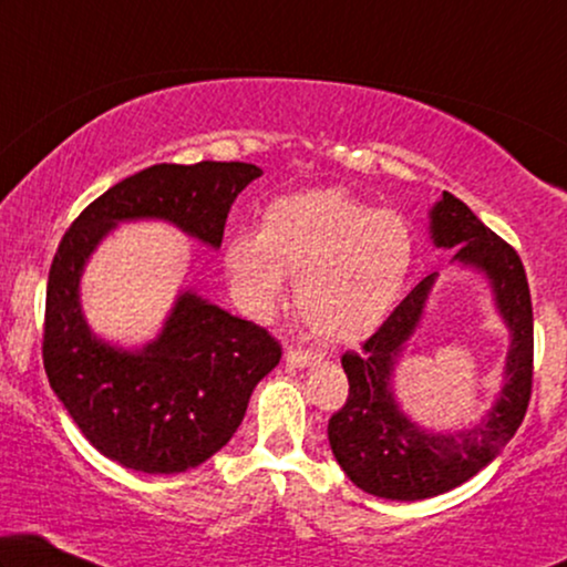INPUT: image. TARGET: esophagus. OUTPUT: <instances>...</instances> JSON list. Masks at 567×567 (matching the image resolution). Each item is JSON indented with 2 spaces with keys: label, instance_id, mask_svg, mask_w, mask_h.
<instances>
[{
  "label": "esophagus",
  "instance_id": "obj_1",
  "mask_svg": "<svg viewBox=\"0 0 567 567\" xmlns=\"http://www.w3.org/2000/svg\"><path fill=\"white\" fill-rule=\"evenodd\" d=\"M284 361L289 363V367H293V369H305V367H312V363H320L322 361V353L299 351V348H286Z\"/></svg>",
  "mask_w": 567,
  "mask_h": 567
}]
</instances>
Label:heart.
I'll list each match as a JSON object with an SVG mask.
<instances>
[{"instance_id":"1","label":"heart","mask_w":567,"mask_h":567,"mask_svg":"<svg viewBox=\"0 0 567 567\" xmlns=\"http://www.w3.org/2000/svg\"><path fill=\"white\" fill-rule=\"evenodd\" d=\"M415 260L408 224L340 188L270 200L262 229H239L224 245L231 291L245 312L266 317L297 276L293 301L307 328L332 343H355L386 320Z\"/></svg>"}]
</instances>
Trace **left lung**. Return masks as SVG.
<instances>
[{
    "label": "left lung",
    "mask_w": 567,
    "mask_h": 567,
    "mask_svg": "<svg viewBox=\"0 0 567 567\" xmlns=\"http://www.w3.org/2000/svg\"><path fill=\"white\" fill-rule=\"evenodd\" d=\"M429 237L433 247L454 250L449 266L485 278L495 315L508 330L503 386L491 410L462 429L433 431L405 413L394 394V371L421 330L439 281V274L425 276L361 353L340 359L351 390L346 405L330 417V449L348 480L377 498L423 501L467 483L514 439L532 394L534 317L516 250L446 190L429 212Z\"/></svg>",
    "instance_id": "8db88e82"
}]
</instances>
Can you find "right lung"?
Here are the masks:
<instances>
[{
	"label": "right lung",
	"instance_id": "obj_1",
	"mask_svg": "<svg viewBox=\"0 0 567 567\" xmlns=\"http://www.w3.org/2000/svg\"><path fill=\"white\" fill-rule=\"evenodd\" d=\"M260 175L247 162L146 167L92 200L61 239L45 289L43 367L53 394L107 460L146 475L204 464L235 436L281 346L193 289L177 291L152 340L113 343L84 317V268L131 221L173 224L219 250L231 204Z\"/></svg>",
	"mask_w": 567,
	"mask_h": 567
}]
</instances>
